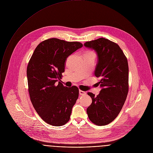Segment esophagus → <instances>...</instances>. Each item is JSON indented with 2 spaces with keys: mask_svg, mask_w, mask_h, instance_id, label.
I'll list each match as a JSON object with an SVG mask.
<instances>
[{
  "mask_svg": "<svg viewBox=\"0 0 153 153\" xmlns=\"http://www.w3.org/2000/svg\"><path fill=\"white\" fill-rule=\"evenodd\" d=\"M79 94H80V95H86V93L85 91H83L79 90Z\"/></svg>",
  "mask_w": 153,
  "mask_h": 153,
  "instance_id": "esophagus-1",
  "label": "esophagus"
}]
</instances>
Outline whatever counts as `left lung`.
<instances>
[{
    "label": "left lung",
    "instance_id": "obj_1",
    "mask_svg": "<svg viewBox=\"0 0 153 153\" xmlns=\"http://www.w3.org/2000/svg\"><path fill=\"white\" fill-rule=\"evenodd\" d=\"M84 46L95 51L98 62L95 76L101 88L97 97L88 94L92 102L87 108L89 120L98 126L113 122L120 112L129 90V68L126 57L120 46L105 38L87 42Z\"/></svg>",
    "mask_w": 153,
    "mask_h": 153
}]
</instances>
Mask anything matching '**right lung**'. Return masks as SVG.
Returning a JSON list of instances; mask_svg holds the SVG:
<instances>
[{
  "instance_id": "right-lung-1",
  "label": "right lung",
  "mask_w": 153,
  "mask_h": 153,
  "mask_svg": "<svg viewBox=\"0 0 153 153\" xmlns=\"http://www.w3.org/2000/svg\"><path fill=\"white\" fill-rule=\"evenodd\" d=\"M82 46L78 42L49 39L38 45L28 62L30 100L43 120L52 126H60L68 122L79 97L77 87H65L59 81L67 58Z\"/></svg>"
}]
</instances>
